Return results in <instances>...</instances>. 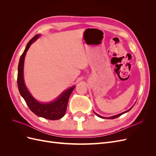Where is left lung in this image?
Returning a JSON list of instances; mask_svg holds the SVG:
<instances>
[{
  "label": "left lung",
  "instance_id": "8db88e82",
  "mask_svg": "<svg viewBox=\"0 0 156 156\" xmlns=\"http://www.w3.org/2000/svg\"><path fill=\"white\" fill-rule=\"evenodd\" d=\"M134 106V105H133ZM133 107H132L131 108H130L129 110H127V111H125V112H122V113H120V114H119V115H115V116H111V117H108V118H107V117H103V116H100V115H98L97 113H96V112H94L95 113V114L98 116V117H100V118H101V119H116V118H118V117H119V116H120L122 115H123V114H124V113H126V112H128V111H129L132 108H133Z\"/></svg>",
  "mask_w": 156,
  "mask_h": 156
}]
</instances>
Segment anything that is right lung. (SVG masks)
<instances>
[{
	"label": "right lung",
	"instance_id": "right-lung-1",
	"mask_svg": "<svg viewBox=\"0 0 156 156\" xmlns=\"http://www.w3.org/2000/svg\"><path fill=\"white\" fill-rule=\"evenodd\" d=\"M40 36V34H36L32 37L27 44L24 52L21 56L18 65L17 80L18 89L28 107L36 115L48 120H58L64 116L66 111L69 98L75 87L73 86L68 89L67 90L63 92L58 98L53 101L49 103H40L34 98L25 86L24 78H23V66H24V60L27 52L29 50L31 44Z\"/></svg>",
	"mask_w": 156,
	"mask_h": 156
}]
</instances>
